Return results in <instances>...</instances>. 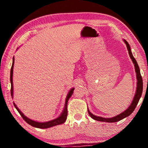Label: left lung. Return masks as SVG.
Segmentation results:
<instances>
[{
	"mask_svg": "<svg viewBox=\"0 0 148 148\" xmlns=\"http://www.w3.org/2000/svg\"><path fill=\"white\" fill-rule=\"evenodd\" d=\"M124 42H125V43L126 44V46L127 47V49H128L130 57H131V59H132V62H133V63L134 64L135 71H136V73L137 87H136V94H135V95H134L133 101H132L131 106H130L128 108L125 110V112H123V113L120 114L119 115H118V116H117L116 117H112V118H104V117L96 116L92 114H91V112H89V109L87 110L89 116H91L92 119L95 120H97V121H102V122H108V123H114V122L119 121H120V120L125 118V117H127V116H130V115H131L132 112H133L134 109L136 108V106H137L138 103V101L140 99V97H141V96H142V91H143V82H142V77L141 74H140L139 66H138V65L136 59H134V57H133V56H132L131 50V47H130L129 43L126 40H124Z\"/></svg>",
	"mask_w": 148,
	"mask_h": 148,
	"instance_id": "obj_1",
	"label": "left lung"
}]
</instances>
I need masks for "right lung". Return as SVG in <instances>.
I'll list each match as a JSON object with an SVG mask.
<instances>
[{"instance_id":"add662e5","label":"right lung","mask_w":148,"mask_h":148,"mask_svg":"<svg viewBox=\"0 0 148 148\" xmlns=\"http://www.w3.org/2000/svg\"><path fill=\"white\" fill-rule=\"evenodd\" d=\"M14 58L13 57V62H12V66L11 68V71H10V82H11V95L12 97L13 96V81H12V76H13V68H14ZM74 88H72L69 92L68 95H67L66 99V101H65V105H64V110L62 111V114H61L59 117H57V119L51 120V121H47V122H44V123H39L35 121H32V120L29 119L28 117H27L26 116H25V115L22 113V112L20 111L19 110L18 108L16 106V105L14 104V106L16 107V108L17 109V111L19 113V114L21 115V116L23 117V119L27 123L29 124L30 125H31L32 127H36V128H40V129H47V128H49V127H53V126H56L57 125H60V124H62L64 121H66V117H67V114H68V111H67V104H68V101L69 99L71 98V97L72 96V95L73 94Z\"/></svg>"}]
</instances>
